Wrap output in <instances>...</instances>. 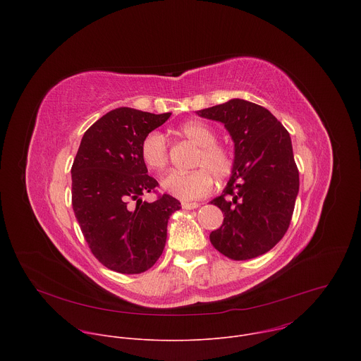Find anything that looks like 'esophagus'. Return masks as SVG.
Masks as SVG:
<instances>
[{"label": "esophagus", "mask_w": 361, "mask_h": 361, "mask_svg": "<svg viewBox=\"0 0 361 361\" xmlns=\"http://www.w3.org/2000/svg\"><path fill=\"white\" fill-rule=\"evenodd\" d=\"M181 207L185 209V210H194V209H198L200 204L198 202H190V201H183L181 202Z\"/></svg>", "instance_id": "obj_1"}]
</instances>
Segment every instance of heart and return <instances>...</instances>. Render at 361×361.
Returning a JSON list of instances; mask_svg holds the SVG:
<instances>
[{
    "mask_svg": "<svg viewBox=\"0 0 361 361\" xmlns=\"http://www.w3.org/2000/svg\"><path fill=\"white\" fill-rule=\"evenodd\" d=\"M177 133L198 147L190 173L173 171L161 181V187L169 194L181 200H194L207 195L217 181L228 180L235 167L234 152L227 145L217 142L216 131L205 123L187 121L178 127ZM140 157L144 166L156 173H161L169 164V152L164 137L157 133H148L140 144Z\"/></svg>",
    "mask_w": 361,
    "mask_h": 361,
    "instance_id": "obj_1",
    "label": "heart"
}]
</instances>
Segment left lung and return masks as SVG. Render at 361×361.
Here are the masks:
<instances>
[{
  "instance_id": "8db88e82",
  "label": "left lung",
  "mask_w": 361,
  "mask_h": 361,
  "mask_svg": "<svg viewBox=\"0 0 361 361\" xmlns=\"http://www.w3.org/2000/svg\"><path fill=\"white\" fill-rule=\"evenodd\" d=\"M220 121L234 142V171L212 204L224 213L212 244L231 260L270 251L286 234L298 194V170L288 131L264 107L233 98L197 111Z\"/></svg>"
}]
</instances>
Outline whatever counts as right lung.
I'll list each match as a JSON object with an SVG mask.
<instances>
[{
	"instance_id": "right-lung-1",
	"label": "right lung",
	"mask_w": 361,
	"mask_h": 361,
	"mask_svg": "<svg viewBox=\"0 0 361 361\" xmlns=\"http://www.w3.org/2000/svg\"><path fill=\"white\" fill-rule=\"evenodd\" d=\"M170 116L120 107L82 135L71 169L73 209L91 252L113 271L140 274L156 264L169 219L181 209L169 194L141 198L159 183L147 174L140 144Z\"/></svg>"
}]
</instances>
